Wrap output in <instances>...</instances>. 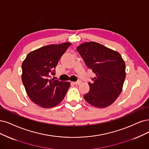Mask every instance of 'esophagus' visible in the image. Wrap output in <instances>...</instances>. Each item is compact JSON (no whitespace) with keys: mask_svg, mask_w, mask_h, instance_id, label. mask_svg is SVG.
<instances>
[{"mask_svg":"<svg viewBox=\"0 0 149 149\" xmlns=\"http://www.w3.org/2000/svg\"><path fill=\"white\" fill-rule=\"evenodd\" d=\"M81 83V80H79V81H75V82H72V84H74V85H80Z\"/></svg>","mask_w":149,"mask_h":149,"instance_id":"obj_1","label":"esophagus"}]
</instances>
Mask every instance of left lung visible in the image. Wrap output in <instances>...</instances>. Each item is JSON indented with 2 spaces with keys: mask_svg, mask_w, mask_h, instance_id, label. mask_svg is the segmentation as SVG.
<instances>
[{
  "mask_svg": "<svg viewBox=\"0 0 149 149\" xmlns=\"http://www.w3.org/2000/svg\"><path fill=\"white\" fill-rule=\"evenodd\" d=\"M88 68L96 74L85 100L91 106L104 108L119 96L126 77V65L121 54L95 42H84L77 48Z\"/></svg>",
  "mask_w": 149,
  "mask_h": 149,
  "instance_id": "obj_1",
  "label": "left lung"
}]
</instances>
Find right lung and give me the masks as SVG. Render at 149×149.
Returning <instances> with one entry per match:
<instances>
[{
  "instance_id": "1",
  "label": "right lung",
  "mask_w": 149,
  "mask_h": 149,
  "mask_svg": "<svg viewBox=\"0 0 149 149\" xmlns=\"http://www.w3.org/2000/svg\"><path fill=\"white\" fill-rule=\"evenodd\" d=\"M70 42L51 44L31 52L22 63L21 79L27 96L43 108L56 106L65 96L70 83L50 79Z\"/></svg>"
}]
</instances>
